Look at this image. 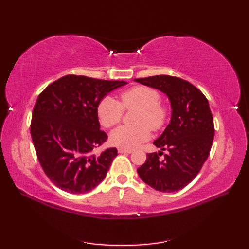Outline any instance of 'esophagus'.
<instances>
[{"label": "esophagus", "mask_w": 249, "mask_h": 249, "mask_svg": "<svg viewBox=\"0 0 249 249\" xmlns=\"http://www.w3.org/2000/svg\"><path fill=\"white\" fill-rule=\"evenodd\" d=\"M133 150H127V149H119V153L121 154H130Z\"/></svg>", "instance_id": "obj_1"}]
</instances>
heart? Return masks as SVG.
<instances>
[{
  "mask_svg": "<svg viewBox=\"0 0 249 249\" xmlns=\"http://www.w3.org/2000/svg\"><path fill=\"white\" fill-rule=\"evenodd\" d=\"M161 95L149 87H135L121 94L120 103L112 97H105L98 104L97 118L104 127L118 125L124 109H138L135 126H121L110 135V142L120 149H134L150 138V128L160 130L166 124L169 109L160 103Z\"/></svg>",
  "mask_w": 249,
  "mask_h": 249,
  "instance_id": "b5f03b06",
  "label": "heart"
}]
</instances>
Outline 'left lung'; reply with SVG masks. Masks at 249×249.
<instances>
[{"instance_id":"obj_1","label":"left lung","mask_w":249,"mask_h":249,"mask_svg":"<svg viewBox=\"0 0 249 249\" xmlns=\"http://www.w3.org/2000/svg\"><path fill=\"white\" fill-rule=\"evenodd\" d=\"M135 81L165 93L172 109L170 123L154 141L161 151L149 153L137 172L156 190L177 192L197 177L209 157L215 131L209 102L199 89L178 77L160 75Z\"/></svg>"}]
</instances>
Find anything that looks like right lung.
Listing matches in <instances>:
<instances>
[{"instance_id": "1", "label": "right lung", "mask_w": 249, "mask_h": 249, "mask_svg": "<svg viewBox=\"0 0 249 249\" xmlns=\"http://www.w3.org/2000/svg\"><path fill=\"white\" fill-rule=\"evenodd\" d=\"M126 83L67 75L39 94L32 113L31 136L40 166L55 186L84 194L107 176L118 150L94 153L108 138L100 130L97 107L106 95Z\"/></svg>"}]
</instances>
